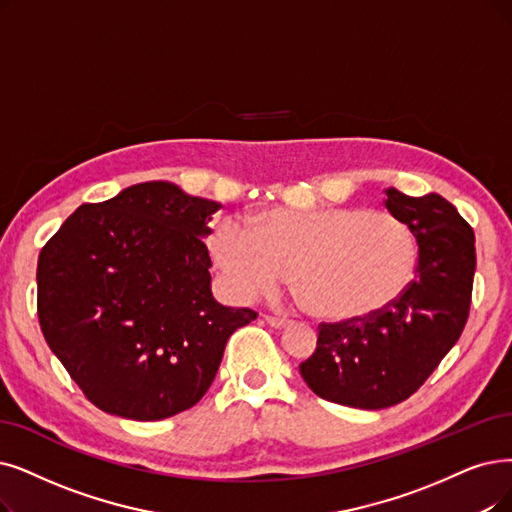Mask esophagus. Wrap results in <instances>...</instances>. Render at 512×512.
Wrapping results in <instances>:
<instances>
[{"mask_svg":"<svg viewBox=\"0 0 512 512\" xmlns=\"http://www.w3.org/2000/svg\"><path fill=\"white\" fill-rule=\"evenodd\" d=\"M264 321H267L269 325H273V327H277V330H281V327H285V325H290L292 321L290 319H285V317H275V315H264Z\"/></svg>","mask_w":512,"mask_h":512,"instance_id":"34e87169","label":"esophagus"}]
</instances>
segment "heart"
<instances>
[{"label":"heart","instance_id":"1","mask_svg":"<svg viewBox=\"0 0 512 512\" xmlns=\"http://www.w3.org/2000/svg\"><path fill=\"white\" fill-rule=\"evenodd\" d=\"M210 252L235 296L273 294L292 271L302 309L332 321L386 311L410 288L420 256L410 224L365 208H271L254 227L222 218Z\"/></svg>","mask_w":512,"mask_h":512}]
</instances>
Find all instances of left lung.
Masks as SVG:
<instances>
[{
  "instance_id": "8db88e82",
  "label": "left lung",
  "mask_w": 512,
  "mask_h": 512,
  "mask_svg": "<svg viewBox=\"0 0 512 512\" xmlns=\"http://www.w3.org/2000/svg\"><path fill=\"white\" fill-rule=\"evenodd\" d=\"M384 206L418 239L416 279L370 319L319 323L317 349L300 363L315 395L359 410L405 401L437 370L466 325L477 264L473 229L441 195L386 189Z\"/></svg>"
}]
</instances>
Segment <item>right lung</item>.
Masks as SVG:
<instances>
[{
  "label": "right lung",
  "mask_w": 512,
  "mask_h": 512,
  "mask_svg": "<svg viewBox=\"0 0 512 512\" xmlns=\"http://www.w3.org/2000/svg\"><path fill=\"white\" fill-rule=\"evenodd\" d=\"M218 210L172 182H140L79 206L42 248L39 325L98 410L140 422L189 410L231 334L256 319L212 296L203 237Z\"/></svg>",
  "instance_id": "right-lung-1"
}]
</instances>
